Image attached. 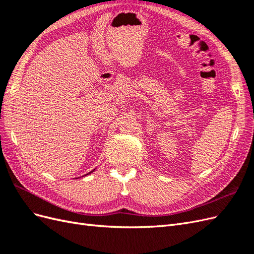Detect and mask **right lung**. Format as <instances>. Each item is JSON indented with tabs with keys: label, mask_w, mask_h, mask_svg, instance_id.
<instances>
[{
	"label": "right lung",
	"mask_w": 254,
	"mask_h": 254,
	"mask_svg": "<svg viewBox=\"0 0 254 254\" xmlns=\"http://www.w3.org/2000/svg\"><path fill=\"white\" fill-rule=\"evenodd\" d=\"M92 172H93V171H92ZM89 174H90V173H89ZM87 175H88V174H87Z\"/></svg>",
	"instance_id": "add662e5"
}]
</instances>
